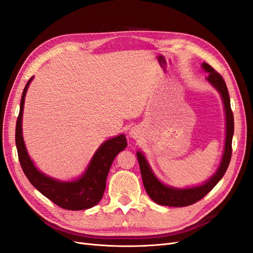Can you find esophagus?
Segmentation results:
<instances>
[{
  "label": "esophagus",
  "instance_id": "esophagus-1",
  "mask_svg": "<svg viewBox=\"0 0 253 253\" xmlns=\"http://www.w3.org/2000/svg\"><path fill=\"white\" fill-rule=\"evenodd\" d=\"M129 136L133 137V138H137V137L139 136V129L136 128V127H133L131 129V132H129Z\"/></svg>",
  "mask_w": 253,
  "mask_h": 253
}]
</instances>
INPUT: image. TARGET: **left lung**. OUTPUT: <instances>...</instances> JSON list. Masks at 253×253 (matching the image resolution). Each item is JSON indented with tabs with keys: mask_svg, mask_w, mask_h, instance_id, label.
<instances>
[{
	"mask_svg": "<svg viewBox=\"0 0 253 253\" xmlns=\"http://www.w3.org/2000/svg\"><path fill=\"white\" fill-rule=\"evenodd\" d=\"M202 67L208 73V80L212 85L215 87L221 96L224 102L225 114H226V140L223 158H221L220 165L217 171L212 177L207 180L205 183L197 187L177 189L172 188L170 186H166L160 182L156 176L151 170V168L141 152H137V158L140 167V172L142 176V181L145 191L148 195L152 198L153 202L158 205L169 206V207H186L193 205L196 202L201 201L204 196L208 194L210 191L216 186V183L221 179L226 173L228 166L230 164L231 154H232V137L234 132V120L233 113L231 111L230 97H229L228 88L223 77L208 63H203Z\"/></svg>",
	"mask_w": 253,
	"mask_h": 253,
	"instance_id": "1",
	"label": "left lung"
}]
</instances>
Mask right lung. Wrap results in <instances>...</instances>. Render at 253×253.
<instances>
[{"label":"right lung","instance_id":"obj_1","mask_svg":"<svg viewBox=\"0 0 253 253\" xmlns=\"http://www.w3.org/2000/svg\"><path fill=\"white\" fill-rule=\"evenodd\" d=\"M33 78L28 80L23 90L16 126V144L23 172L39 192L61 208L73 211L89 209L100 202L103 196L106 177L114 159L127 145L126 136L122 134L103 142L91 158L86 171L78 179L60 181L41 173L29 158L22 135L23 108L26 91Z\"/></svg>","mask_w":253,"mask_h":253}]
</instances>
